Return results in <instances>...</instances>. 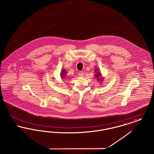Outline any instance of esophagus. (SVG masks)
Returning a JSON list of instances; mask_svg holds the SVG:
<instances>
[{"label": "esophagus", "instance_id": "obj_1", "mask_svg": "<svg viewBox=\"0 0 154 154\" xmlns=\"http://www.w3.org/2000/svg\"><path fill=\"white\" fill-rule=\"evenodd\" d=\"M79 76H80V77H83L84 75V73L83 72H80L79 73Z\"/></svg>", "mask_w": 154, "mask_h": 154}]
</instances>
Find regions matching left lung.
Masks as SVG:
<instances>
[{
    "label": "left lung",
    "mask_w": 154,
    "mask_h": 154,
    "mask_svg": "<svg viewBox=\"0 0 154 154\" xmlns=\"http://www.w3.org/2000/svg\"><path fill=\"white\" fill-rule=\"evenodd\" d=\"M95 72H96L95 75V77L96 78V79H97V80H99V81H102V82L103 79L102 75L100 73L99 71L97 69H96V70H95Z\"/></svg>",
    "instance_id": "obj_1"
}]
</instances>
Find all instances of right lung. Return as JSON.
<instances>
[{
    "instance_id": "right-lung-1",
    "label": "right lung",
    "mask_w": 154,
    "mask_h": 154,
    "mask_svg": "<svg viewBox=\"0 0 154 154\" xmlns=\"http://www.w3.org/2000/svg\"><path fill=\"white\" fill-rule=\"evenodd\" d=\"M66 74H67V72H66V70H65V69H62L60 75H61V77H62L63 79L65 77Z\"/></svg>"
}]
</instances>
